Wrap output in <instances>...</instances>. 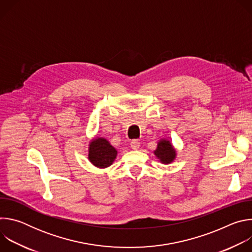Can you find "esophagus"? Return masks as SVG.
<instances>
[{"mask_svg":"<svg viewBox=\"0 0 252 252\" xmlns=\"http://www.w3.org/2000/svg\"><path fill=\"white\" fill-rule=\"evenodd\" d=\"M139 146H140V142H139L138 139H132V140L130 141V148H131L132 150H137V149H139Z\"/></svg>","mask_w":252,"mask_h":252,"instance_id":"34e87169","label":"esophagus"}]
</instances>
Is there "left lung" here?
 <instances>
[{"label":"left lung","mask_w":252,"mask_h":252,"mask_svg":"<svg viewBox=\"0 0 252 252\" xmlns=\"http://www.w3.org/2000/svg\"><path fill=\"white\" fill-rule=\"evenodd\" d=\"M155 155L162 163H169L175 158L176 153L168 140L161 139L158 143V148L155 151Z\"/></svg>","instance_id":"1"}]
</instances>
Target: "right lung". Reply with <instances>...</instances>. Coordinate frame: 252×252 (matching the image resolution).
Here are the masks:
<instances>
[{
  "instance_id": "add662e5",
  "label": "right lung",
  "mask_w": 252,
  "mask_h": 252,
  "mask_svg": "<svg viewBox=\"0 0 252 252\" xmlns=\"http://www.w3.org/2000/svg\"><path fill=\"white\" fill-rule=\"evenodd\" d=\"M117 155V150L103 137H97L90 143L89 159L94 165L99 168L113 164Z\"/></svg>"
}]
</instances>
